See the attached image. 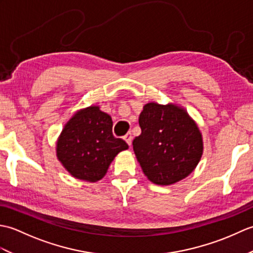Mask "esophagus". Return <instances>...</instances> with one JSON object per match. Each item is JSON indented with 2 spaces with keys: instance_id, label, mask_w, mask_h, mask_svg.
I'll return each instance as SVG.
<instances>
[{
  "instance_id": "esophagus-1",
  "label": "esophagus",
  "mask_w": 253,
  "mask_h": 253,
  "mask_svg": "<svg viewBox=\"0 0 253 253\" xmlns=\"http://www.w3.org/2000/svg\"><path fill=\"white\" fill-rule=\"evenodd\" d=\"M124 139H125V141L128 143V146H131V141H132V136L130 132H127L125 136H124Z\"/></svg>"
}]
</instances>
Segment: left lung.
I'll return each mask as SVG.
<instances>
[{
	"instance_id": "1",
	"label": "left lung",
	"mask_w": 253,
	"mask_h": 253,
	"mask_svg": "<svg viewBox=\"0 0 253 253\" xmlns=\"http://www.w3.org/2000/svg\"><path fill=\"white\" fill-rule=\"evenodd\" d=\"M141 135L132 141L144 175L155 185L169 186L192 173L203 152L196 122L176 104L150 102L139 116Z\"/></svg>"
}]
</instances>
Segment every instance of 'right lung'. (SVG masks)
Here are the masks:
<instances>
[{"instance_id": "right-lung-1", "label": "right lung", "mask_w": 253, "mask_h": 253, "mask_svg": "<svg viewBox=\"0 0 253 253\" xmlns=\"http://www.w3.org/2000/svg\"><path fill=\"white\" fill-rule=\"evenodd\" d=\"M112 117L99 106L75 113L56 143L57 159L77 179L94 182L106 174L112 161L128 144L112 132Z\"/></svg>"}]
</instances>
